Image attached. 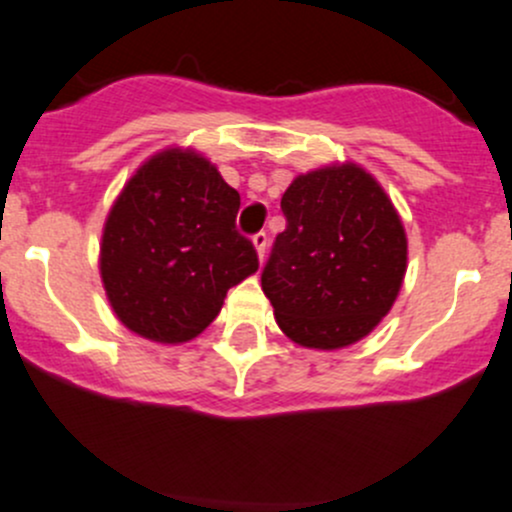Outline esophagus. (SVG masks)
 Instances as JSON below:
<instances>
[{"instance_id":"34e87169","label":"esophagus","mask_w":512,"mask_h":512,"mask_svg":"<svg viewBox=\"0 0 512 512\" xmlns=\"http://www.w3.org/2000/svg\"><path fill=\"white\" fill-rule=\"evenodd\" d=\"M252 245H255L257 257H260V262L265 260V252H267V233H257L255 238H252Z\"/></svg>"}]
</instances>
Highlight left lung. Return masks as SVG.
I'll return each mask as SVG.
<instances>
[{"mask_svg":"<svg viewBox=\"0 0 512 512\" xmlns=\"http://www.w3.org/2000/svg\"><path fill=\"white\" fill-rule=\"evenodd\" d=\"M282 211L287 228L262 272L277 326L314 351L353 346L390 314L405 282L400 213L353 161L299 174Z\"/></svg>","mask_w":512,"mask_h":512,"instance_id":"8db88e82","label":"left lung"}]
</instances>
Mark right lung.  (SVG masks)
Wrapping results in <instances>:
<instances>
[{
	"mask_svg": "<svg viewBox=\"0 0 512 512\" xmlns=\"http://www.w3.org/2000/svg\"><path fill=\"white\" fill-rule=\"evenodd\" d=\"M238 211L240 193L196 149L144 161L102 228L100 279L120 324L164 346L206 331L228 289L257 272Z\"/></svg>",
	"mask_w": 512,
	"mask_h": 512,
	"instance_id": "obj_1",
	"label": "right lung"
}]
</instances>
